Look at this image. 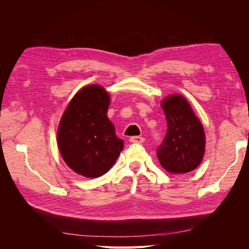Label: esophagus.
<instances>
[{
    "instance_id": "obj_1",
    "label": "esophagus",
    "mask_w": 249,
    "mask_h": 249,
    "mask_svg": "<svg viewBox=\"0 0 249 249\" xmlns=\"http://www.w3.org/2000/svg\"><path fill=\"white\" fill-rule=\"evenodd\" d=\"M130 141H131L132 143H138V144H140V143L144 142V138L140 137V136H134V137H131V138H130Z\"/></svg>"
}]
</instances>
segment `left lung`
I'll return each mask as SVG.
<instances>
[{
    "mask_svg": "<svg viewBox=\"0 0 249 249\" xmlns=\"http://www.w3.org/2000/svg\"><path fill=\"white\" fill-rule=\"evenodd\" d=\"M167 120V133L157 152L161 166L172 175L196 169L206 153V135L189 102L178 93L161 102Z\"/></svg>",
    "mask_w": 249,
    "mask_h": 249,
    "instance_id": "1",
    "label": "left lung"
}]
</instances>
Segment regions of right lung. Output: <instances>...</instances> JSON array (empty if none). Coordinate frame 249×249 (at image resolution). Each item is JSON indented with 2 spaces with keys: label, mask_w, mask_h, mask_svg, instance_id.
Here are the masks:
<instances>
[{
  "label": "right lung",
  "mask_w": 249,
  "mask_h": 249,
  "mask_svg": "<svg viewBox=\"0 0 249 249\" xmlns=\"http://www.w3.org/2000/svg\"><path fill=\"white\" fill-rule=\"evenodd\" d=\"M108 91L97 84L81 88L67 105L57 130L62 159L73 172L93 178L108 172L124 148V140L107 116Z\"/></svg>",
  "instance_id": "obj_1"
}]
</instances>
